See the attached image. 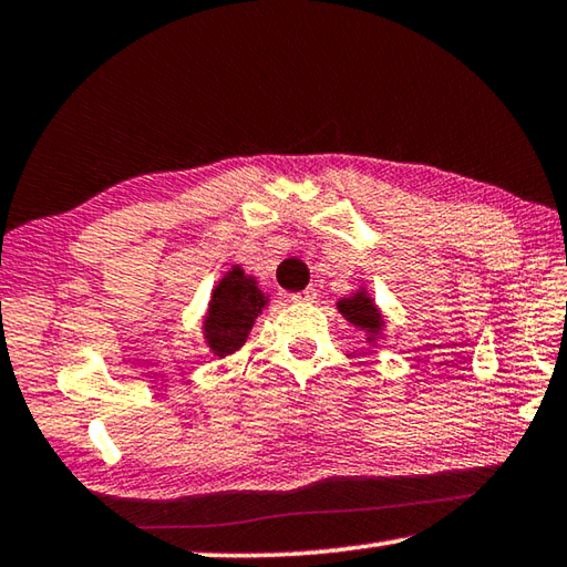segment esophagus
<instances>
[{"instance_id":"1","label":"esophagus","mask_w":567,"mask_h":567,"mask_svg":"<svg viewBox=\"0 0 567 567\" xmlns=\"http://www.w3.org/2000/svg\"><path fill=\"white\" fill-rule=\"evenodd\" d=\"M315 300H318V292H315L312 287H310V290H302V292L292 295V302H315Z\"/></svg>"}]
</instances>
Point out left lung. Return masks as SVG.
<instances>
[{
	"label": "left lung",
	"instance_id": "1",
	"mask_svg": "<svg viewBox=\"0 0 567 567\" xmlns=\"http://www.w3.org/2000/svg\"><path fill=\"white\" fill-rule=\"evenodd\" d=\"M338 310L342 312L344 320L354 324V328L368 332V340H375L382 332V315L378 310V305L368 297V292H354L350 297H342L338 302Z\"/></svg>",
	"mask_w": 567,
	"mask_h": 567
}]
</instances>
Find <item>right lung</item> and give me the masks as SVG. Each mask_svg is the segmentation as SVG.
<instances>
[{
    "label": "right lung",
    "instance_id": "1",
    "mask_svg": "<svg viewBox=\"0 0 567 567\" xmlns=\"http://www.w3.org/2000/svg\"><path fill=\"white\" fill-rule=\"evenodd\" d=\"M267 297L257 287L255 277H247L243 267H233L213 290L205 318L207 348L217 358H227L239 350L252 330L255 318L262 312Z\"/></svg>",
    "mask_w": 567,
    "mask_h": 567
}]
</instances>
